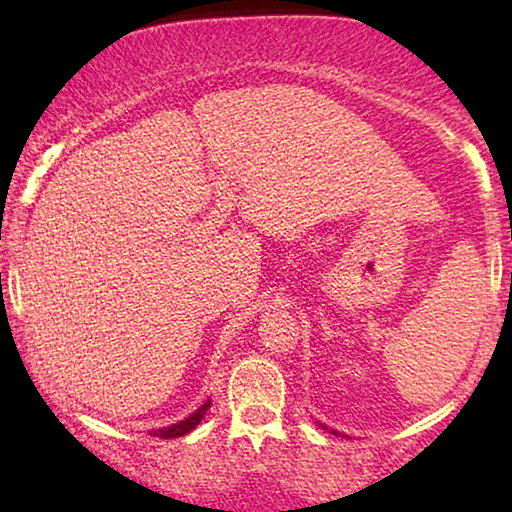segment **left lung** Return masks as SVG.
I'll return each instance as SVG.
<instances>
[{
	"label": "left lung",
	"instance_id": "left-lung-1",
	"mask_svg": "<svg viewBox=\"0 0 512 512\" xmlns=\"http://www.w3.org/2000/svg\"><path fill=\"white\" fill-rule=\"evenodd\" d=\"M333 433H335V431H333Z\"/></svg>",
	"mask_w": 512,
	"mask_h": 512
}]
</instances>
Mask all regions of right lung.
I'll return each instance as SVG.
<instances>
[{"label":"right lung","mask_w":512,"mask_h":512,"mask_svg":"<svg viewBox=\"0 0 512 512\" xmlns=\"http://www.w3.org/2000/svg\"><path fill=\"white\" fill-rule=\"evenodd\" d=\"M209 405H212V401H207L200 405L198 410L193 412L191 417H186L184 422H179V424H172V426H167V429H158V431H153V436H158V438H179V436H186L188 431H193L195 426L200 424V419L205 417V412L209 410Z\"/></svg>","instance_id":"right-lung-1"}]
</instances>
